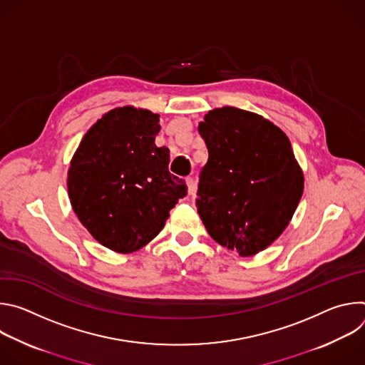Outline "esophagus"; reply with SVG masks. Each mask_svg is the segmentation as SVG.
Listing matches in <instances>:
<instances>
[{"label": "esophagus", "instance_id": "1", "mask_svg": "<svg viewBox=\"0 0 365 365\" xmlns=\"http://www.w3.org/2000/svg\"><path fill=\"white\" fill-rule=\"evenodd\" d=\"M186 185H187V192L193 193V190H195V180H193V178H186Z\"/></svg>", "mask_w": 365, "mask_h": 365}]
</instances>
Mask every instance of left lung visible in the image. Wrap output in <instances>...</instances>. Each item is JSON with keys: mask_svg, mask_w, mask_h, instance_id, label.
I'll use <instances>...</instances> for the list:
<instances>
[{"mask_svg": "<svg viewBox=\"0 0 365 365\" xmlns=\"http://www.w3.org/2000/svg\"><path fill=\"white\" fill-rule=\"evenodd\" d=\"M197 130L210 153L197 214L220 245L255 255L283 234L303 193L290 140L263 115L235 107L211 110Z\"/></svg>", "mask_w": 365, "mask_h": 365, "instance_id": "8db88e82", "label": "left lung"}]
</instances>
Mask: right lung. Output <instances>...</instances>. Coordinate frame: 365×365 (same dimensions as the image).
Returning <instances> with one entry per match:
<instances>
[{
	"instance_id": "1",
	"label": "right lung",
	"mask_w": 365,
	"mask_h": 365,
	"mask_svg": "<svg viewBox=\"0 0 365 365\" xmlns=\"http://www.w3.org/2000/svg\"><path fill=\"white\" fill-rule=\"evenodd\" d=\"M160 115L133 106L103 114L83 135L68 170L72 210L103 247L128 254L163 230L186 196L169 173L170 150L154 143Z\"/></svg>"
}]
</instances>
